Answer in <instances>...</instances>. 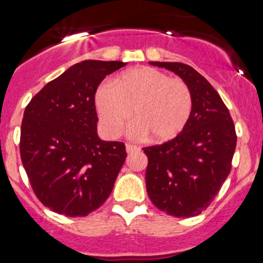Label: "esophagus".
Here are the masks:
<instances>
[{
  "label": "esophagus",
  "instance_id": "34e87169",
  "mask_svg": "<svg viewBox=\"0 0 263 263\" xmlns=\"http://www.w3.org/2000/svg\"><path fill=\"white\" fill-rule=\"evenodd\" d=\"M139 147L137 145H133V143H126V152L127 153H134L138 152Z\"/></svg>",
  "mask_w": 263,
  "mask_h": 263
}]
</instances>
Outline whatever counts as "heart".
I'll return each mask as SVG.
<instances>
[{"label": "heart", "mask_w": 263, "mask_h": 263, "mask_svg": "<svg viewBox=\"0 0 263 263\" xmlns=\"http://www.w3.org/2000/svg\"><path fill=\"white\" fill-rule=\"evenodd\" d=\"M194 108L190 85L166 72L141 67L125 72L96 93V110L104 133L117 137L133 111V132L154 142H168L187 126Z\"/></svg>", "instance_id": "b5f03b06"}]
</instances>
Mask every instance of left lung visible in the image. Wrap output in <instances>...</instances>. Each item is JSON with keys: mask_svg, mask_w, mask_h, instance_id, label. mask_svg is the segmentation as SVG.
I'll return each mask as SVG.
<instances>
[{"mask_svg": "<svg viewBox=\"0 0 263 263\" xmlns=\"http://www.w3.org/2000/svg\"><path fill=\"white\" fill-rule=\"evenodd\" d=\"M170 69L190 85L194 108L176 138L143 147L147 155L146 188L158 210L175 217H194L206 210L232 168L236 129L215 88L191 66L152 62Z\"/></svg>", "mask_w": 263, "mask_h": 263, "instance_id": "left-lung-1", "label": "left lung"}]
</instances>
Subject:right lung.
<instances>
[{
  "label": "right lung",
  "instance_id": "obj_1",
  "mask_svg": "<svg viewBox=\"0 0 263 263\" xmlns=\"http://www.w3.org/2000/svg\"><path fill=\"white\" fill-rule=\"evenodd\" d=\"M122 62L84 60L32 97L23 113L20 152L41 203L68 217L103 205L126 158L124 142L97 137L95 95Z\"/></svg>",
  "mask_w": 263,
  "mask_h": 263
}]
</instances>
